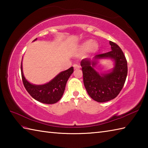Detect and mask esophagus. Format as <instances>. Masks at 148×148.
Segmentation results:
<instances>
[{
	"label": "esophagus",
	"instance_id": "obj_1",
	"mask_svg": "<svg viewBox=\"0 0 148 148\" xmlns=\"http://www.w3.org/2000/svg\"><path fill=\"white\" fill-rule=\"evenodd\" d=\"M74 69H75V70H77V69H80V66L78 65L75 64V65H74Z\"/></svg>",
	"mask_w": 148,
	"mask_h": 148
}]
</instances>
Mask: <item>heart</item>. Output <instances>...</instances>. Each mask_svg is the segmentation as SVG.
<instances>
[{"label":"heart","instance_id":"b5f03b06","mask_svg":"<svg viewBox=\"0 0 148 148\" xmlns=\"http://www.w3.org/2000/svg\"><path fill=\"white\" fill-rule=\"evenodd\" d=\"M99 49L98 45L93 40H88L84 42L81 46V50L83 52L90 51L92 53H95Z\"/></svg>","mask_w":148,"mask_h":148}]
</instances>
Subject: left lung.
<instances>
[{
	"label": "left lung",
	"mask_w": 148,
	"mask_h": 148,
	"mask_svg": "<svg viewBox=\"0 0 148 148\" xmlns=\"http://www.w3.org/2000/svg\"><path fill=\"white\" fill-rule=\"evenodd\" d=\"M111 51L95 55L92 58H84L81 62L83 74V83L90 97L98 102H105L118 96L126 80L127 62L119 46L109 41ZM110 59L114 62V67L105 73L95 70L99 60Z\"/></svg>",
	"instance_id": "8db88e82"
}]
</instances>
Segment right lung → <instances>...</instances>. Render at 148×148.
<instances>
[{
    "label": "right lung",
    "instance_id": "1",
    "mask_svg": "<svg viewBox=\"0 0 148 148\" xmlns=\"http://www.w3.org/2000/svg\"><path fill=\"white\" fill-rule=\"evenodd\" d=\"M37 39H34L35 41ZM22 81L25 89L33 98L41 103L52 104L59 101L64 93L67 80L73 73L74 68L71 67L69 69L62 71L56 76L49 82L44 84H34L29 82L24 76L21 64Z\"/></svg>",
    "mask_w": 148,
    "mask_h": 148
}]
</instances>
